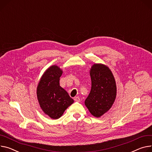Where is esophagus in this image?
<instances>
[{"label": "esophagus", "instance_id": "esophagus-1", "mask_svg": "<svg viewBox=\"0 0 152 152\" xmlns=\"http://www.w3.org/2000/svg\"><path fill=\"white\" fill-rule=\"evenodd\" d=\"M74 101H75V102H80V99L79 98V97H75L74 98Z\"/></svg>", "mask_w": 152, "mask_h": 152}]
</instances>
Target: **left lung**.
Listing matches in <instances>:
<instances>
[{"instance_id":"obj_1","label":"left lung","mask_w":152,"mask_h":152,"mask_svg":"<svg viewBox=\"0 0 152 152\" xmlns=\"http://www.w3.org/2000/svg\"><path fill=\"white\" fill-rule=\"evenodd\" d=\"M91 89L85 103L89 112L99 118L112 107L116 97V85L110 69L102 64L91 69Z\"/></svg>"}]
</instances>
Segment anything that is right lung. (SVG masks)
<instances>
[{
  "mask_svg": "<svg viewBox=\"0 0 152 152\" xmlns=\"http://www.w3.org/2000/svg\"><path fill=\"white\" fill-rule=\"evenodd\" d=\"M62 71L54 65L46 70L37 87V97L44 113L53 119L60 118L74 100L60 86Z\"/></svg>",
  "mask_w": 152,
  "mask_h": 152,
  "instance_id": "right-lung-1",
  "label": "right lung"
}]
</instances>
